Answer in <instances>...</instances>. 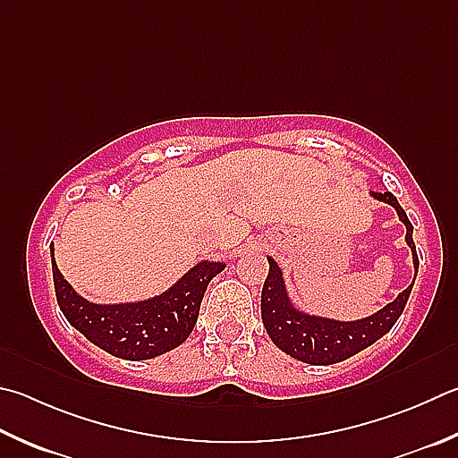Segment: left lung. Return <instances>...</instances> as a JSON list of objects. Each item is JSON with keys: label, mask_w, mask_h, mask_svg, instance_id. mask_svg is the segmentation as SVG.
<instances>
[{"label": "left lung", "mask_w": 458, "mask_h": 458, "mask_svg": "<svg viewBox=\"0 0 458 458\" xmlns=\"http://www.w3.org/2000/svg\"><path fill=\"white\" fill-rule=\"evenodd\" d=\"M370 196L393 206L398 214V220L406 226V244L411 246L414 278H417L419 256L417 246H414L412 240V224L409 220V216H406L401 204H398L394 194L370 192ZM268 264L270 270L262 286L260 304L264 328L272 338V343L276 344L282 352L290 354L296 360L318 364V367L351 359L356 352L364 351V348L385 336L386 332L394 327V322L401 318L414 284L412 280V284L403 290L393 302H388L385 309L367 316V318L343 322L298 310L293 301L288 298L280 266L274 262L272 258H268Z\"/></svg>", "instance_id": "1"}]
</instances>
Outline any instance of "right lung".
<instances>
[{
	"mask_svg": "<svg viewBox=\"0 0 458 458\" xmlns=\"http://www.w3.org/2000/svg\"><path fill=\"white\" fill-rule=\"evenodd\" d=\"M52 270L57 304L73 328L89 343L126 360H148L180 346L190 336L200 312L210 280L224 262H200L160 296L128 304H94L81 298L62 276L54 260Z\"/></svg>",
	"mask_w": 458,
	"mask_h": 458,
	"instance_id": "obj_1",
	"label": "right lung"
}]
</instances>
